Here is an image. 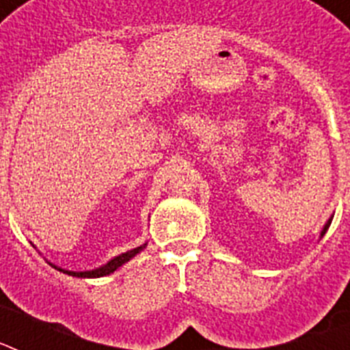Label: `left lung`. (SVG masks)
<instances>
[{"label":"left lung","mask_w":350,"mask_h":350,"mask_svg":"<svg viewBox=\"0 0 350 350\" xmlns=\"http://www.w3.org/2000/svg\"><path fill=\"white\" fill-rule=\"evenodd\" d=\"M329 224H332V219H329V221L326 222V226H324V230H323V233H321V237H324V233H326V231H327V228H329Z\"/></svg>","instance_id":"8db88e82"}]
</instances>
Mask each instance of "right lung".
<instances>
[{"label": "right lung", "mask_w": 350, "mask_h": 350, "mask_svg": "<svg viewBox=\"0 0 350 350\" xmlns=\"http://www.w3.org/2000/svg\"><path fill=\"white\" fill-rule=\"evenodd\" d=\"M144 247L145 245L137 247V249H133V250H128V252H124V254H120V256H117V258H113L112 261H108L107 265H105V267L96 268V270H92V271H68V270H61V268H59V271H64V273H68V275H73V277H85V279L103 277V275L113 273V271H116L117 268L122 267V265H124V262H128L131 258H135V256H137L138 252H140V250L144 249Z\"/></svg>", "instance_id": "1"}]
</instances>
